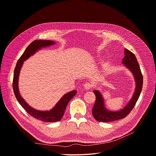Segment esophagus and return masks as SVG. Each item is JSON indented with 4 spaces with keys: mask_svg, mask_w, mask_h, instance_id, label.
Here are the masks:
<instances>
[{
    "mask_svg": "<svg viewBox=\"0 0 156 156\" xmlns=\"http://www.w3.org/2000/svg\"><path fill=\"white\" fill-rule=\"evenodd\" d=\"M92 84H90V83H85L84 84V86H83V88L85 89V90H90V89H91V88H92Z\"/></svg>",
    "mask_w": 156,
    "mask_h": 156,
    "instance_id": "34e87169",
    "label": "esophagus"
}]
</instances>
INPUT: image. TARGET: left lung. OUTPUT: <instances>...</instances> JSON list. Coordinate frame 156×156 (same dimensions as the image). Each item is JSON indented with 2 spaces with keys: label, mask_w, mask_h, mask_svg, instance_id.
<instances>
[{
  "label": "left lung",
  "mask_w": 156,
  "mask_h": 156,
  "mask_svg": "<svg viewBox=\"0 0 156 156\" xmlns=\"http://www.w3.org/2000/svg\"><path fill=\"white\" fill-rule=\"evenodd\" d=\"M124 55L122 63L132 72L136 81V85L134 94L129 102L123 109L115 112L106 109L105 106L104 99L100 91H93L96 96V101L92 109V114L98 121L111 122L126 118L134 107L140 96L143 84V76L140 66L136 56L131 51L125 48Z\"/></svg>",
  "instance_id": "obj_1"
}]
</instances>
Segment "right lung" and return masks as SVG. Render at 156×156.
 <instances>
[{
  "instance_id": "1",
  "label": "right lung",
  "mask_w": 156,
  "mask_h": 156,
  "mask_svg": "<svg viewBox=\"0 0 156 156\" xmlns=\"http://www.w3.org/2000/svg\"><path fill=\"white\" fill-rule=\"evenodd\" d=\"M55 44V41L51 40H35L27 47L19 59L16 66L14 69V74L13 78L12 87L13 90L14 94L17 98L18 102L23 107V108L28 112L30 115L35 119L41 120L44 122H56L61 120L63 116L64 112L65 111L66 108L68 103L76 94V91L73 90L65 94L57 103L55 107L50 111H38L35 109L32 108L28 105L25 101L20 96L19 90L18 83H19V76L20 69L22 66L23 62L29 58L30 56L33 55L36 51L41 49V48L48 47L53 45Z\"/></svg>"
}]
</instances>
